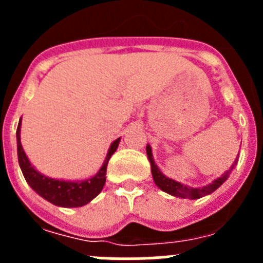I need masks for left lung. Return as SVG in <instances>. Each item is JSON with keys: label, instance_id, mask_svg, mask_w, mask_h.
Returning a JSON list of instances; mask_svg holds the SVG:
<instances>
[{"label": "left lung", "instance_id": "1", "mask_svg": "<svg viewBox=\"0 0 263 263\" xmlns=\"http://www.w3.org/2000/svg\"><path fill=\"white\" fill-rule=\"evenodd\" d=\"M146 154H147L148 162L152 164V174H153V179H154L155 184L162 190L163 192H167V194L173 195L175 197H182V199H191V200H195V199H200V197L206 196V195L212 194L213 191H216L222 183L229 178L231 173L233 171L234 166L237 164V160H238V155H237L236 160H234V163L232 164V167L228 171H225L220 178L215 179L212 183L210 184L204 185V187H199V188H194L190 187V185L182 184L180 182H176L174 179L168 178V176L163 175V173L158 168V166L155 164L154 158H153V152L150 145L146 146Z\"/></svg>", "mask_w": 263, "mask_h": 263}]
</instances>
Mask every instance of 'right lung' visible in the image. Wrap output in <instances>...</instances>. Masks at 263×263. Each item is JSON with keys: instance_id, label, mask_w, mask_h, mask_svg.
<instances>
[{"instance_id": "right-lung-1", "label": "right lung", "mask_w": 263, "mask_h": 263, "mask_svg": "<svg viewBox=\"0 0 263 263\" xmlns=\"http://www.w3.org/2000/svg\"><path fill=\"white\" fill-rule=\"evenodd\" d=\"M21 124H22V121L20 120L17 127L18 162H20V167L26 182L39 196L50 201L53 205L64 206V208H78V206H83L89 203L90 200H93L95 197L103 191L106 180L105 175L108 162L117 150L121 138H117L111 142L103 166L97 171L96 175L85 179V180L71 182V180L48 178L39 173L38 170L32 166L29 158L26 157V153L23 150L22 143H21Z\"/></svg>"}]
</instances>
